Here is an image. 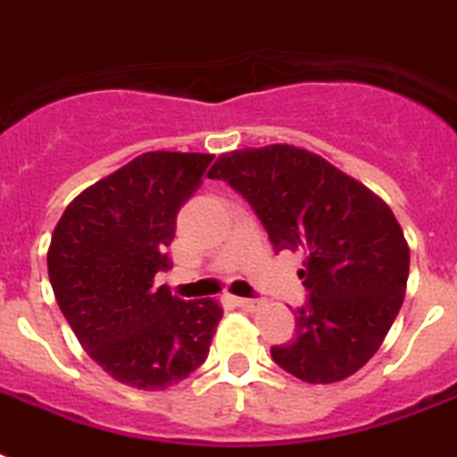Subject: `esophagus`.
Here are the masks:
<instances>
[{"instance_id": "obj_1", "label": "esophagus", "mask_w": 457, "mask_h": 457, "mask_svg": "<svg viewBox=\"0 0 457 457\" xmlns=\"http://www.w3.org/2000/svg\"><path fill=\"white\" fill-rule=\"evenodd\" d=\"M235 305H239L241 310H258L261 307V300H253V298H235Z\"/></svg>"}]
</instances>
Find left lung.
<instances>
[{
  "label": "left lung",
  "instance_id": "obj_1",
  "mask_svg": "<svg viewBox=\"0 0 457 457\" xmlns=\"http://www.w3.org/2000/svg\"><path fill=\"white\" fill-rule=\"evenodd\" d=\"M209 178L235 187L261 218L274 251L305 255L310 298L295 337L272 359L312 385L357 373L395 324L409 281V244L378 195L295 145L225 152Z\"/></svg>",
  "mask_w": 457,
  "mask_h": 457
}]
</instances>
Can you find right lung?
I'll return each mask as SVG.
<instances>
[{
	"mask_svg": "<svg viewBox=\"0 0 457 457\" xmlns=\"http://www.w3.org/2000/svg\"><path fill=\"white\" fill-rule=\"evenodd\" d=\"M213 154L145 152L74 196L51 237L46 262L61 312L105 373L136 389L180 383L209 357L222 317L216 300L185 303L154 274L180 206Z\"/></svg>",
	"mask_w": 457,
	"mask_h": 457,
	"instance_id": "obj_1",
	"label": "right lung"
}]
</instances>
